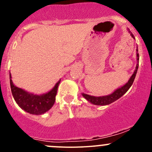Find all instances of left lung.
Instances as JSON below:
<instances>
[{
  "mask_svg": "<svg viewBox=\"0 0 152 152\" xmlns=\"http://www.w3.org/2000/svg\"><path fill=\"white\" fill-rule=\"evenodd\" d=\"M131 34V36L133 38H134V35L130 32V31H129ZM137 51H138V50H137ZM137 66H136L135 70H134V73L132 74V76H131V78L129 79V80L128 81L126 85H124L123 87H121V88L117 89L114 93H113L112 94L109 95L107 96H99V97H96V96H92L90 95L85 94V93H82V96L87 99L88 102H90V103H92L93 104L95 105H107L113 103V102H115L116 100H118V99H120L122 96H124L127 91H128L129 89L130 88L132 85L133 82H134V78H135L136 74H137V69H138V62H139V53L138 52H137Z\"/></svg>",
  "mask_w": 152,
  "mask_h": 152,
  "instance_id": "obj_1",
  "label": "left lung"
}]
</instances>
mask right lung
Wrapping results in <instances>:
<instances>
[{
    "label": "right lung",
    "instance_id": "1",
    "mask_svg": "<svg viewBox=\"0 0 152 152\" xmlns=\"http://www.w3.org/2000/svg\"><path fill=\"white\" fill-rule=\"evenodd\" d=\"M11 78L12 76L10 74V86L12 96L18 106L26 112L32 115H41L48 111L54 104L58 86L60 81L56 84L50 92L38 96L17 87L14 85Z\"/></svg>",
    "mask_w": 152,
    "mask_h": 152
}]
</instances>
